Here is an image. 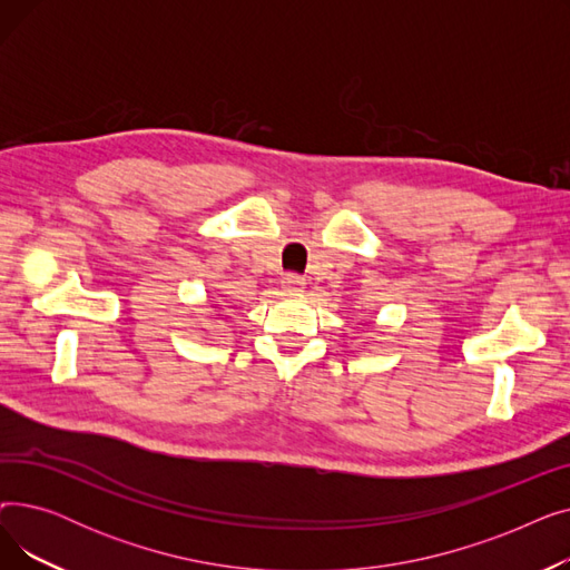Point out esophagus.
<instances>
[{"label": "esophagus", "instance_id": "obj_1", "mask_svg": "<svg viewBox=\"0 0 570 570\" xmlns=\"http://www.w3.org/2000/svg\"><path fill=\"white\" fill-rule=\"evenodd\" d=\"M282 288H284L286 293H301V291L305 288V279L297 277V275H286V277L282 279Z\"/></svg>", "mask_w": 570, "mask_h": 570}]
</instances>
